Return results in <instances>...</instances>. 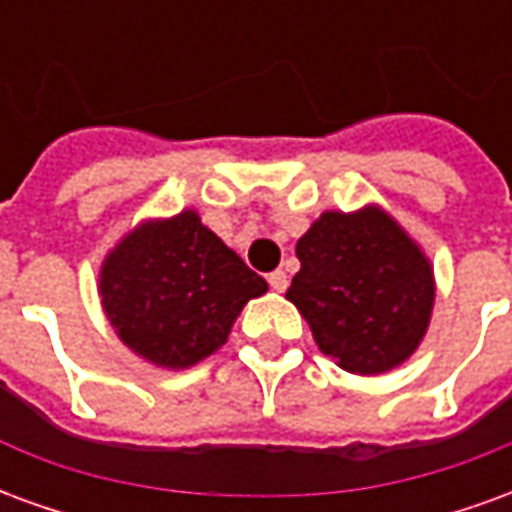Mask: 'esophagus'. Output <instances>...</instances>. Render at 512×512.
I'll list each match as a JSON object with an SVG mask.
<instances>
[{
  "instance_id": "obj_1",
  "label": "esophagus",
  "mask_w": 512,
  "mask_h": 512,
  "mask_svg": "<svg viewBox=\"0 0 512 512\" xmlns=\"http://www.w3.org/2000/svg\"><path fill=\"white\" fill-rule=\"evenodd\" d=\"M268 285H271V290H277V293H285L288 290V274L285 271H271L268 274Z\"/></svg>"
}]
</instances>
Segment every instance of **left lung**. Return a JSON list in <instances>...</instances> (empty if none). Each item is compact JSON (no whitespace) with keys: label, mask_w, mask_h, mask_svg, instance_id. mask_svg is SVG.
<instances>
[{"label":"left lung","mask_w":512,"mask_h":512,"mask_svg":"<svg viewBox=\"0 0 512 512\" xmlns=\"http://www.w3.org/2000/svg\"><path fill=\"white\" fill-rule=\"evenodd\" d=\"M299 274L285 299L323 354L356 376H381L422 343L436 301L422 246L381 205L323 211L296 244Z\"/></svg>","instance_id":"left-lung-1"}]
</instances>
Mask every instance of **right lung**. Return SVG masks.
Here are the masks:
<instances>
[{
    "instance_id": "right-lung-1",
    "label": "right lung",
    "mask_w": 512,
    "mask_h": 512,
    "mask_svg": "<svg viewBox=\"0 0 512 512\" xmlns=\"http://www.w3.org/2000/svg\"><path fill=\"white\" fill-rule=\"evenodd\" d=\"M268 290L200 213L145 219L101 263L98 296L126 348L164 370L216 354L249 299Z\"/></svg>"
}]
</instances>
